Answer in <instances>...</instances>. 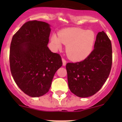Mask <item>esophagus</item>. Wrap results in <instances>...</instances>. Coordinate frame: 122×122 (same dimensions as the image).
Wrapping results in <instances>:
<instances>
[{
    "label": "esophagus",
    "mask_w": 122,
    "mask_h": 122,
    "mask_svg": "<svg viewBox=\"0 0 122 122\" xmlns=\"http://www.w3.org/2000/svg\"><path fill=\"white\" fill-rule=\"evenodd\" d=\"M62 65H63L64 66H65L66 65V62H67V61H66V60H65L64 58H62Z\"/></svg>",
    "instance_id": "1"
}]
</instances>
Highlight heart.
<instances>
[{"label": "heart", "mask_w": 122, "mask_h": 122, "mask_svg": "<svg viewBox=\"0 0 122 122\" xmlns=\"http://www.w3.org/2000/svg\"><path fill=\"white\" fill-rule=\"evenodd\" d=\"M96 39V35L93 30L72 28L61 30L59 35L54 34L51 42L56 50L61 49L62 44L67 45L68 57L74 61H81L92 52Z\"/></svg>", "instance_id": "b5f03b06"}]
</instances>
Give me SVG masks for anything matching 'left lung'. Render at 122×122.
<instances>
[{
  "label": "left lung",
  "instance_id": "8db88e82",
  "mask_svg": "<svg viewBox=\"0 0 122 122\" xmlns=\"http://www.w3.org/2000/svg\"><path fill=\"white\" fill-rule=\"evenodd\" d=\"M94 50L81 62L66 65L68 87L80 97L92 96L106 81L112 65V48L104 31L97 34Z\"/></svg>",
  "mask_w": 122,
  "mask_h": 122
}]
</instances>
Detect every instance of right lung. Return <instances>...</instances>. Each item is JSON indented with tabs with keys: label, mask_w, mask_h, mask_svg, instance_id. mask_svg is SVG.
I'll use <instances>...</instances> for the list:
<instances>
[{
	"label": "right lung",
	"mask_w": 122,
	"mask_h": 122,
	"mask_svg": "<svg viewBox=\"0 0 122 122\" xmlns=\"http://www.w3.org/2000/svg\"><path fill=\"white\" fill-rule=\"evenodd\" d=\"M51 28L48 23L30 20L12 37L9 61L13 80L32 97L48 92L54 74L62 66L61 56L47 46Z\"/></svg>",
	"instance_id": "add662e5"
}]
</instances>
